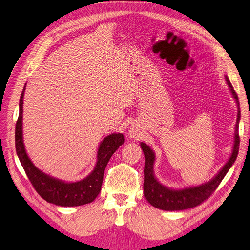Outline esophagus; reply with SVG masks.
Masks as SVG:
<instances>
[{"label":"esophagus","mask_w":250,"mask_h":250,"mask_svg":"<svg viewBox=\"0 0 250 250\" xmlns=\"http://www.w3.org/2000/svg\"><path fill=\"white\" fill-rule=\"evenodd\" d=\"M130 135H131V137H133V138H134L135 135H137V134H135V132H133V131H132V132H130Z\"/></svg>","instance_id":"34e87169"}]
</instances>
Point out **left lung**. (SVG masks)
Returning <instances> with one entry per match:
<instances>
[{
  "mask_svg": "<svg viewBox=\"0 0 250 250\" xmlns=\"http://www.w3.org/2000/svg\"><path fill=\"white\" fill-rule=\"evenodd\" d=\"M226 83L230 89L233 99L236 100L238 106V117L237 124L234 128V141L232 147V153L229 160L224 165V167L218 172L217 175L206 184H202L196 187L185 188L181 190H174L163 186L154 176L153 166L155 162V154L145 143H141V148L145 155V168H144V196L147 201L153 206L164 210H183L192 208L199 206L204 200H207L213 194L218 186L220 185L222 179L229 172L231 166L238 156L240 138H239V122L241 118L240 103L237 93L231 85L228 76H225Z\"/></svg>",
  "mask_w": 250,
  "mask_h": 250,
  "instance_id": "1",
  "label": "left lung"
}]
</instances>
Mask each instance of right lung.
<instances>
[{
	"instance_id": "right-lung-1",
	"label": "right lung",
	"mask_w": 250,
	"mask_h": 250,
	"mask_svg": "<svg viewBox=\"0 0 250 250\" xmlns=\"http://www.w3.org/2000/svg\"><path fill=\"white\" fill-rule=\"evenodd\" d=\"M26 84L20 99V113L16 125V149L20 162L35 191L46 201L60 207H78L93 202L101 191L103 175L112 154L124 143L122 133H111L101 142L95 169L88 176L75 183H65L51 177L37 169L30 160L22 141V99Z\"/></svg>"
}]
</instances>
